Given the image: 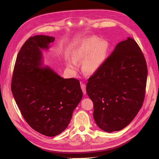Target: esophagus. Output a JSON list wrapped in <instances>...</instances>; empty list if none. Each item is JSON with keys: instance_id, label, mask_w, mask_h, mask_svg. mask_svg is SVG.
Wrapping results in <instances>:
<instances>
[{"instance_id": "obj_1", "label": "esophagus", "mask_w": 159, "mask_h": 159, "mask_svg": "<svg viewBox=\"0 0 159 159\" xmlns=\"http://www.w3.org/2000/svg\"><path fill=\"white\" fill-rule=\"evenodd\" d=\"M81 89L82 90V92L84 93V95L86 94V85L84 84H81Z\"/></svg>"}]
</instances>
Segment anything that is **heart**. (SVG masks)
<instances>
[{
    "instance_id": "heart-1",
    "label": "heart",
    "mask_w": 159,
    "mask_h": 159,
    "mask_svg": "<svg viewBox=\"0 0 159 159\" xmlns=\"http://www.w3.org/2000/svg\"><path fill=\"white\" fill-rule=\"evenodd\" d=\"M108 43L95 37L85 39L73 53V60L68 61L69 68L76 70L77 62L85 59L82 63V70L87 75L95 73L105 61L108 52Z\"/></svg>"
}]
</instances>
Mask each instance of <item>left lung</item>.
<instances>
[{"mask_svg": "<svg viewBox=\"0 0 159 159\" xmlns=\"http://www.w3.org/2000/svg\"><path fill=\"white\" fill-rule=\"evenodd\" d=\"M147 75L143 53L128 37L89 78L86 93L93 102L94 120L102 130L120 131L135 117L143 104Z\"/></svg>", "mask_w": 159, "mask_h": 159, "instance_id": "8db88e82", "label": "left lung"}]
</instances>
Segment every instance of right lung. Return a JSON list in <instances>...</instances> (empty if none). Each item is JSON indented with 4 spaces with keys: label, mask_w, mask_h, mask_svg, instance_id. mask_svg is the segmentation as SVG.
Wrapping results in <instances>:
<instances>
[{
    "label": "right lung",
    "mask_w": 159,
    "mask_h": 159,
    "mask_svg": "<svg viewBox=\"0 0 159 159\" xmlns=\"http://www.w3.org/2000/svg\"><path fill=\"white\" fill-rule=\"evenodd\" d=\"M55 38H29L16 57L11 91L24 119L36 131L54 137L68 127L74 110L80 102V82L64 79L43 66L42 49L48 50Z\"/></svg>",
    "instance_id": "add662e5"
}]
</instances>
